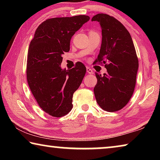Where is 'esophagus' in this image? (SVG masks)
Masks as SVG:
<instances>
[{"mask_svg":"<svg viewBox=\"0 0 160 160\" xmlns=\"http://www.w3.org/2000/svg\"><path fill=\"white\" fill-rule=\"evenodd\" d=\"M87 72H88V73H90V74H92L93 73V70H92L90 68H89V67L87 68Z\"/></svg>","mask_w":160,"mask_h":160,"instance_id":"34e87169","label":"esophagus"}]
</instances>
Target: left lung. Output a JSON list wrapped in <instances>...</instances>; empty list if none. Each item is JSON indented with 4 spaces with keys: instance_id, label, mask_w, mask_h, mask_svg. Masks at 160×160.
I'll return each mask as SVG.
<instances>
[{
    "instance_id": "1",
    "label": "left lung",
    "mask_w": 160,
    "mask_h": 160,
    "mask_svg": "<svg viewBox=\"0 0 160 160\" xmlns=\"http://www.w3.org/2000/svg\"><path fill=\"white\" fill-rule=\"evenodd\" d=\"M102 28V40L94 64H104L107 73H95L97 83L94 88L97 104L102 109L113 112L128 104L133 94L138 59L131 34L112 16L99 13L92 18Z\"/></svg>"
}]
</instances>
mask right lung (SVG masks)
<instances>
[{"label": "right lung", "mask_w": 160, "mask_h": 160, "mask_svg": "<svg viewBox=\"0 0 160 160\" xmlns=\"http://www.w3.org/2000/svg\"><path fill=\"white\" fill-rule=\"evenodd\" d=\"M88 15L54 18L38 27L29 44L27 79L39 106L54 117L66 115L72 108V96L82 83L86 68L77 62L63 70L62 55L70 51L72 37L87 22Z\"/></svg>", "instance_id": "add662e5"}]
</instances>
